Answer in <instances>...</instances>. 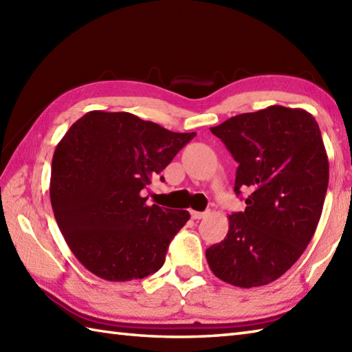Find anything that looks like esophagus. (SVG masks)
I'll list each match as a JSON object with an SVG mask.
<instances>
[{"label": "esophagus", "instance_id": "34e87169", "mask_svg": "<svg viewBox=\"0 0 352 352\" xmlns=\"http://www.w3.org/2000/svg\"><path fill=\"white\" fill-rule=\"evenodd\" d=\"M190 214H192L193 219H203V218H206L207 213H206V212H195V210H192Z\"/></svg>", "mask_w": 352, "mask_h": 352}]
</instances>
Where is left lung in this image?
Here are the masks:
<instances>
[{
    "label": "left lung",
    "instance_id": "8db88e82",
    "mask_svg": "<svg viewBox=\"0 0 352 352\" xmlns=\"http://www.w3.org/2000/svg\"><path fill=\"white\" fill-rule=\"evenodd\" d=\"M210 131L239 163L236 195L248 197L227 237L206 250L208 266L233 286H265L301 257L320 219L330 168L319 125L309 111L271 106Z\"/></svg>",
    "mask_w": 352,
    "mask_h": 352
}]
</instances>
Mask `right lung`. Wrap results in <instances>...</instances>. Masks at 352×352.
<instances>
[{
  "mask_svg": "<svg viewBox=\"0 0 352 352\" xmlns=\"http://www.w3.org/2000/svg\"><path fill=\"white\" fill-rule=\"evenodd\" d=\"M197 133H174L126 111H89L52 157L50 197L66 243L107 281L154 274L188 210L148 206L142 190Z\"/></svg>",
  "mask_w": 352,
  "mask_h": 352,
  "instance_id": "add662e5",
  "label": "right lung"
}]
</instances>
